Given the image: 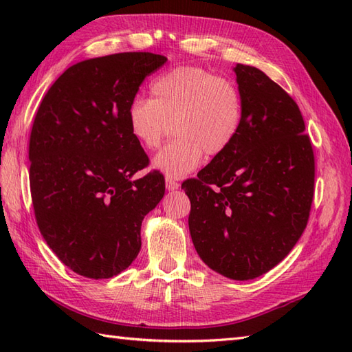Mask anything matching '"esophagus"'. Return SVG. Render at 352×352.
I'll return each instance as SVG.
<instances>
[{
  "label": "esophagus",
  "instance_id": "esophagus-1",
  "mask_svg": "<svg viewBox=\"0 0 352 352\" xmlns=\"http://www.w3.org/2000/svg\"><path fill=\"white\" fill-rule=\"evenodd\" d=\"M178 188H180V184H178L177 182H174V180H170V178H166V189H168V190L174 192V190H177Z\"/></svg>",
  "mask_w": 352,
  "mask_h": 352
}]
</instances>
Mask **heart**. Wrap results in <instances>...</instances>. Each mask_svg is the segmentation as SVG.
I'll list each match as a JSON object with an SVG mask.
<instances>
[{
	"mask_svg": "<svg viewBox=\"0 0 352 352\" xmlns=\"http://www.w3.org/2000/svg\"><path fill=\"white\" fill-rule=\"evenodd\" d=\"M151 100H133L126 124L146 149L162 144L174 124L178 138L153 159L166 178H183L197 169L204 153L218 155L233 144L242 124V98L234 85L198 66H178L151 85Z\"/></svg>",
	"mask_w": 352,
	"mask_h": 352,
	"instance_id": "obj_1",
	"label": "heart"
}]
</instances>
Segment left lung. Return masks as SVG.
I'll list each match as a JSON object with an SVG mask.
<instances>
[{"instance_id": "8db88e82", "label": "left lung", "mask_w": 352, "mask_h": 352, "mask_svg": "<svg viewBox=\"0 0 352 352\" xmlns=\"http://www.w3.org/2000/svg\"><path fill=\"white\" fill-rule=\"evenodd\" d=\"M242 124L226 151L182 188L198 256L227 278L271 271L300 241L315 186V157L296 102L254 66L233 68Z\"/></svg>"}]
</instances>
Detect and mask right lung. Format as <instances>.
<instances>
[{"mask_svg": "<svg viewBox=\"0 0 352 352\" xmlns=\"http://www.w3.org/2000/svg\"><path fill=\"white\" fill-rule=\"evenodd\" d=\"M168 58L119 52L66 69L50 87L30 136V189L37 227L71 271L102 280L140 251V227L164 195L160 172L133 139L126 110Z\"/></svg>", "mask_w": 352, "mask_h": 352, "instance_id": "add662e5", "label": "right lung"}]
</instances>
